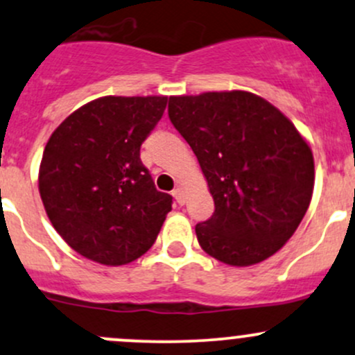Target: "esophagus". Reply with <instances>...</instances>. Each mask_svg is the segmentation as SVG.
I'll list each match as a JSON object with an SVG mask.
<instances>
[{"label":"esophagus","mask_w":355,"mask_h":355,"mask_svg":"<svg viewBox=\"0 0 355 355\" xmlns=\"http://www.w3.org/2000/svg\"><path fill=\"white\" fill-rule=\"evenodd\" d=\"M171 193H173L175 200H177L178 204H180V205H184V204H185V196H184V190H182L180 187H177V189H175L173 192H171Z\"/></svg>","instance_id":"esophagus-1"}]
</instances>
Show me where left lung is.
I'll list each match as a JSON object with an SVG mask.
<instances>
[{"label":"left lung","mask_w":355,"mask_h":355,"mask_svg":"<svg viewBox=\"0 0 355 355\" xmlns=\"http://www.w3.org/2000/svg\"><path fill=\"white\" fill-rule=\"evenodd\" d=\"M168 118L193 150L214 197L196 225L200 248L231 266L275 254L313 192V155L290 119L251 92L175 96Z\"/></svg>","instance_id":"1"}]
</instances>
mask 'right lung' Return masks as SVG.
Segmentation results:
<instances>
[{
  "mask_svg": "<svg viewBox=\"0 0 355 355\" xmlns=\"http://www.w3.org/2000/svg\"><path fill=\"white\" fill-rule=\"evenodd\" d=\"M166 97L91 101L53 131L40 163L46 216L73 251L121 266L153 246L173 198L158 192L139 158Z\"/></svg>",
  "mask_w": 355,
  "mask_h": 355,
  "instance_id": "add662e5",
  "label": "right lung"
}]
</instances>
